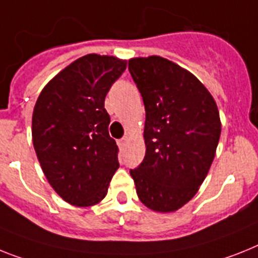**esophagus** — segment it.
Listing matches in <instances>:
<instances>
[{"label": "esophagus", "mask_w": 258, "mask_h": 258, "mask_svg": "<svg viewBox=\"0 0 258 258\" xmlns=\"http://www.w3.org/2000/svg\"><path fill=\"white\" fill-rule=\"evenodd\" d=\"M118 144H119V147H120V148H124L125 144H127V138H123V139L119 140Z\"/></svg>", "instance_id": "obj_1"}]
</instances>
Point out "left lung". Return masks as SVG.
I'll return each mask as SVG.
<instances>
[{"mask_svg": "<svg viewBox=\"0 0 258 258\" xmlns=\"http://www.w3.org/2000/svg\"><path fill=\"white\" fill-rule=\"evenodd\" d=\"M146 107V156L130 170L148 209L176 211L206 178L220 138L218 106L196 76L160 56L128 61Z\"/></svg>", "mask_w": 258, "mask_h": 258, "instance_id": "left-lung-1", "label": "left lung"}]
</instances>
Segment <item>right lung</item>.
I'll return each mask as SVG.
<instances>
[{
    "label": "right lung",
    "instance_id": "obj_1",
    "mask_svg": "<svg viewBox=\"0 0 258 258\" xmlns=\"http://www.w3.org/2000/svg\"><path fill=\"white\" fill-rule=\"evenodd\" d=\"M125 67L112 56H82L45 85L35 103L36 156L49 185L73 206L102 201L119 168L105 98Z\"/></svg>",
    "mask_w": 258,
    "mask_h": 258
}]
</instances>
